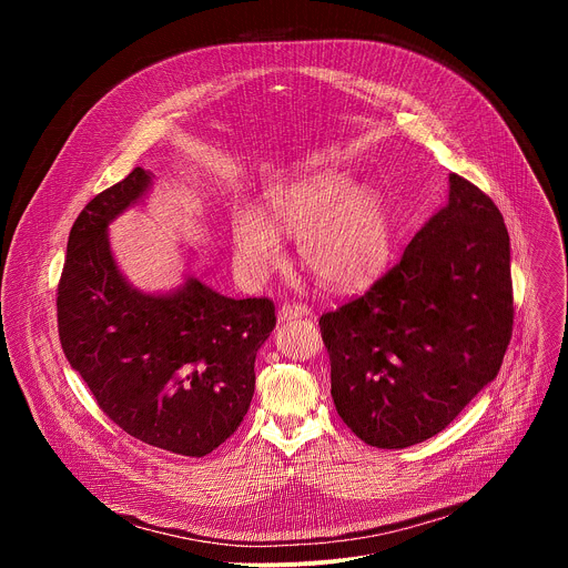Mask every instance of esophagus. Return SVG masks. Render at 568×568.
Listing matches in <instances>:
<instances>
[{"label": "esophagus", "instance_id": "obj_1", "mask_svg": "<svg viewBox=\"0 0 568 568\" xmlns=\"http://www.w3.org/2000/svg\"><path fill=\"white\" fill-rule=\"evenodd\" d=\"M307 314H312V310L305 303H283L278 307V321L294 318V316H307Z\"/></svg>", "mask_w": 568, "mask_h": 568}]
</instances>
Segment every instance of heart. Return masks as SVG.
Wrapping results in <instances>:
<instances>
[{
  "mask_svg": "<svg viewBox=\"0 0 568 568\" xmlns=\"http://www.w3.org/2000/svg\"><path fill=\"white\" fill-rule=\"evenodd\" d=\"M278 233L296 235L301 263L328 287L353 290L386 263L390 224L382 197L337 171H314L265 193V215L240 209L231 222L235 263L263 278L283 258Z\"/></svg>",
  "mask_w": 568,
  "mask_h": 568,
  "instance_id": "heart-1",
  "label": "heart"
}]
</instances>
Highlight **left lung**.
I'll return each mask as SVG.
<instances>
[{
	"instance_id": "8db88e82",
	"label": "left lung",
	"mask_w": 568,
	"mask_h": 568,
	"mask_svg": "<svg viewBox=\"0 0 568 568\" xmlns=\"http://www.w3.org/2000/svg\"><path fill=\"white\" fill-rule=\"evenodd\" d=\"M513 316L504 215L471 182L449 175V202L402 258L318 318L337 414L379 449L436 436L497 377Z\"/></svg>"
}]
</instances>
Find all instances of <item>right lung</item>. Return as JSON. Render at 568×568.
Listing matches in <instances>:
<instances>
[{
  "label": "right lung",
  "mask_w": 568,
  "mask_h": 568,
  "mask_svg": "<svg viewBox=\"0 0 568 568\" xmlns=\"http://www.w3.org/2000/svg\"><path fill=\"white\" fill-rule=\"evenodd\" d=\"M152 175L134 169L75 217L58 283V335L71 368L125 434L206 456L245 418L256 353L276 326L270 298H229L197 278L169 294L134 290L110 252L108 224Z\"/></svg>",
  "instance_id": "add662e5"
}]
</instances>
